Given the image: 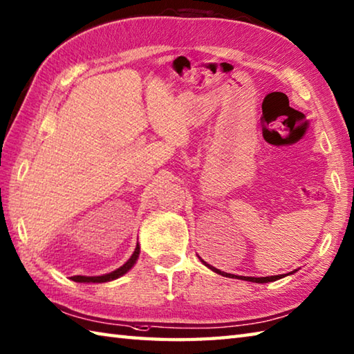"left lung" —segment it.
Listing matches in <instances>:
<instances>
[{
	"label": "left lung",
	"mask_w": 354,
	"mask_h": 354,
	"mask_svg": "<svg viewBox=\"0 0 354 354\" xmlns=\"http://www.w3.org/2000/svg\"><path fill=\"white\" fill-rule=\"evenodd\" d=\"M202 261H204V260H202ZM204 263H205V261H204ZM205 266H208L209 269L214 270V272L221 274V275H223V277H230V278L236 277V278H240V280H248V281H255V283H269V281H274V280H278V278H280V275H274V277H260V278H255V277H239V275H232V274L223 272V270H219V269H216V268H213V266H209V265H207V263H205Z\"/></svg>",
	"instance_id": "8db88e82"
}]
</instances>
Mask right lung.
Masks as SVG:
<instances>
[{
    "label": "right lung",
    "mask_w": 354,
    "mask_h": 354,
    "mask_svg": "<svg viewBox=\"0 0 354 354\" xmlns=\"http://www.w3.org/2000/svg\"><path fill=\"white\" fill-rule=\"evenodd\" d=\"M138 254H140V246L137 245V248H135V251H133V254H132V257H131L129 260H127L122 268H118L117 270H114V272L106 274V275H100V277H82V275H74V277H71V280L77 281V283H104V281H109V280H115V278L122 277L123 274H126L127 270H129V269L133 266V263L137 261V259H138Z\"/></svg>",
    "instance_id": "add662e5"
}]
</instances>
